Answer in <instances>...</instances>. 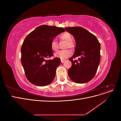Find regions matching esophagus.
Here are the masks:
<instances>
[{
  "instance_id": "esophagus-1",
  "label": "esophagus",
  "mask_w": 121,
  "mask_h": 121,
  "mask_svg": "<svg viewBox=\"0 0 121 121\" xmlns=\"http://www.w3.org/2000/svg\"><path fill=\"white\" fill-rule=\"evenodd\" d=\"M65 60H61V63H63L65 61Z\"/></svg>"
}]
</instances>
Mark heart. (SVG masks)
Here are the masks:
<instances>
[{
  "instance_id": "heart-1",
  "label": "heart",
  "mask_w": 121,
  "mask_h": 121,
  "mask_svg": "<svg viewBox=\"0 0 121 121\" xmlns=\"http://www.w3.org/2000/svg\"><path fill=\"white\" fill-rule=\"evenodd\" d=\"M60 39L61 41H66L65 44L64 48H74L75 44L72 40V35L69 32H65L60 36ZM50 47L52 49L54 52H56L58 47L57 42L55 39H53L50 43ZM72 52L69 49H65L64 50H60L54 53L55 57L60 58V59H65L70 56L72 55Z\"/></svg>"
}]
</instances>
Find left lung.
<instances>
[{"label": "left lung", "instance_id": "left-lung-1", "mask_svg": "<svg viewBox=\"0 0 121 121\" xmlns=\"http://www.w3.org/2000/svg\"><path fill=\"white\" fill-rule=\"evenodd\" d=\"M65 30L73 35L76 41L75 53L69 58L72 62L68 70L69 77L76 83L88 82L95 75L100 63V43L95 36L82 27H68ZM78 56V61L74 60Z\"/></svg>", "mask_w": 121, "mask_h": 121}]
</instances>
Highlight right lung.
<instances>
[{"mask_svg":"<svg viewBox=\"0 0 121 121\" xmlns=\"http://www.w3.org/2000/svg\"><path fill=\"white\" fill-rule=\"evenodd\" d=\"M63 28L41 25L29 33L21 47V62L28 81L36 86H44L52 82L56 76V68L60 60L53 56L50 43L65 32Z\"/></svg>","mask_w":121,"mask_h":121,"instance_id":"right-lung-1","label":"right lung"}]
</instances>
